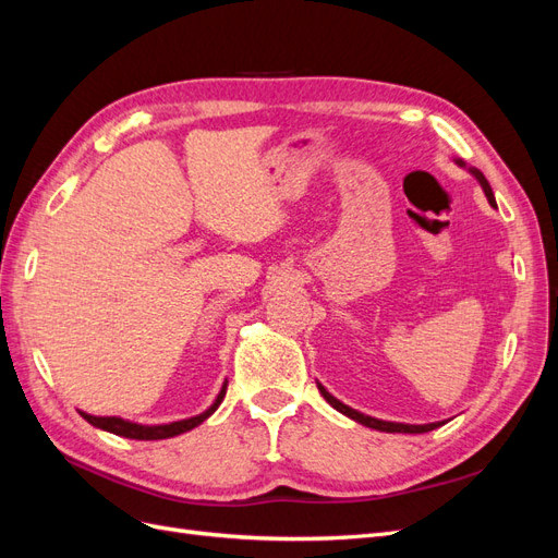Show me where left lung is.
Here are the masks:
<instances>
[{"label": "left lung", "instance_id": "1", "mask_svg": "<svg viewBox=\"0 0 558 558\" xmlns=\"http://www.w3.org/2000/svg\"><path fill=\"white\" fill-rule=\"evenodd\" d=\"M459 165H463L461 160H459ZM472 174L477 177V181L482 183V189H484V193H486V197H488V202H492V205L496 207V199H494V193H492V185H488V181L484 179V174L480 172V170H470ZM318 391H320V396H324L332 408L337 410V412H342V414H347L349 418H353V421H359V424H363V426H367V428H375V430H384V433H428V430H433V428H437V426H442L440 421H437V424H426V426H412V424H393V421H381V418H373V416H365V414H361V412H356V410H351V408H347L344 402H340L337 400L335 396H330L324 386L318 384Z\"/></svg>", "mask_w": 558, "mask_h": 558}]
</instances>
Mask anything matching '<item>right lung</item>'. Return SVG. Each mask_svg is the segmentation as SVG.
<instances>
[{
  "label": "right lung",
  "instance_id": "obj_1",
  "mask_svg": "<svg viewBox=\"0 0 558 558\" xmlns=\"http://www.w3.org/2000/svg\"><path fill=\"white\" fill-rule=\"evenodd\" d=\"M226 398V384L221 388V393H218L216 402L211 404V408L199 414V416H193V418H183V421H174V424H165V426H142V424H130V421H123V418H116V416H93V414H86L81 412V416L88 421V424L102 428V430H109L113 435H123V437H130V440H165V437H174V435H181L185 430L195 428L197 424H202L207 416H211L216 412L218 404H221V400Z\"/></svg>",
  "mask_w": 558,
  "mask_h": 558
}]
</instances>
